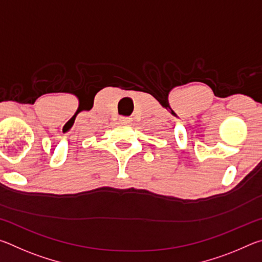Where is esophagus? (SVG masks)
Returning <instances> with one entry per match:
<instances>
[{
  "label": "esophagus",
  "mask_w": 262,
  "mask_h": 262,
  "mask_svg": "<svg viewBox=\"0 0 262 262\" xmlns=\"http://www.w3.org/2000/svg\"><path fill=\"white\" fill-rule=\"evenodd\" d=\"M130 121H132V118H128V117H121L120 118L121 123H129Z\"/></svg>",
  "instance_id": "esophagus-1"
}]
</instances>
